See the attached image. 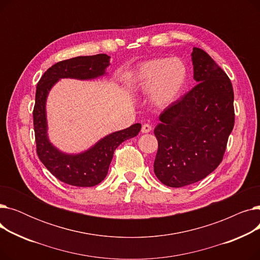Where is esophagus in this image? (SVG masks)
I'll return each instance as SVG.
<instances>
[{
  "instance_id": "1",
  "label": "esophagus",
  "mask_w": 260,
  "mask_h": 260,
  "mask_svg": "<svg viewBox=\"0 0 260 260\" xmlns=\"http://www.w3.org/2000/svg\"><path fill=\"white\" fill-rule=\"evenodd\" d=\"M153 129V127H152V125L151 124H148V123H144V124L142 125V128H141V132L143 133V134H146V133H149Z\"/></svg>"
}]
</instances>
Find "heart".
<instances>
[{"instance_id":"obj_1","label":"heart","mask_w":260,"mask_h":260,"mask_svg":"<svg viewBox=\"0 0 260 260\" xmlns=\"http://www.w3.org/2000/svg\"><path fill=\"white\" fill-rule=\"evenodd\" d=\"M187 81V68L178 58L154 59L144 62L134 77V84L142 93L152 92L158 106L173 103Z\"/></svg>"}]
</instances>
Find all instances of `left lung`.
Here are the masks:
<instances>
[{
	"label": "left lung",
	"mask_w": 260,
	"mask_h": 260,
	"mask_svg": "<svg viewBox=\"0 0 260 260\" xmlns=\"http://www.w3.org/2000/svg\"><path fill=\"white\" fill-rule=\"evenodd\" d=\"M192 60L198 83L163 111L154 131V172L171 187L198 182L220 165L235 122L228 75L200 48H193Z\"/></svg>",
	"instance_id": "left-lung-1"
}]
</instances>
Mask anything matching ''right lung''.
Masks as SVG:
<instances>
[{"instance_id":"add662e5","label":"right lung","mask_w":260,"mask_h":260,"mask_svg":"<svg viewBox=\"0 0 260 260\" xmlns=\"http://www.w3.org/2000/svg\"><path fill=\"white\" fill-rule=\"evenodd\" d=\"M109 65L107 54L77 57L60 61L49 67L38 82L34 107V128L37 154L45 168L60 181L81 187L99 184L107 175L116 148L137 136L140 123L106 136L93 147L80 155H65L54 148L46 135L45 102L51 86L60 78L92 79L102 76Z\"/></svg>"}]
</instances>
